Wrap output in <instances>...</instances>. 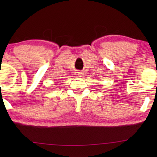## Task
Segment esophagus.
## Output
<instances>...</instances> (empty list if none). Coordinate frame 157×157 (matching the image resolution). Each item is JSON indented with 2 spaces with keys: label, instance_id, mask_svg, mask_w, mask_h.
<instances>
[{
  "label": "esophagus",
  "instance_id": "1",
  "mask_svg": "<svg viewBox=\"0 0 157 157\" xmlns=\"http://www.w3.org/2000/svg\"><path fill=\"white\" fill-rule=\"evenodd\" d=\"M76 76L81 77V76H82V73H81V72H80V71H78V72H76Z\"/></svg>",
  "mask_w": 157,
  "mask_h": 157
}]
</instances>
